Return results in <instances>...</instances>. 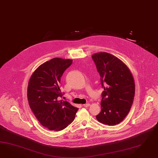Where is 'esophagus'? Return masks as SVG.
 Segmentation results:
<instances>
[{"label": "esophagus", "instance_id": "34e87169", "mask_svg": "<svg viewBox=\"0 0 158 158\" xmlns=\"http://www.w3.org/2000/svg\"><path fill=\"white\" fill-rule=\"evenodd\" d=\"M90 105V104L89 103H88V104H84L83 106H84V107H88V106H89Z\"/></svg>", "mask_w": 158, "mask_h": 158}]
</instances>
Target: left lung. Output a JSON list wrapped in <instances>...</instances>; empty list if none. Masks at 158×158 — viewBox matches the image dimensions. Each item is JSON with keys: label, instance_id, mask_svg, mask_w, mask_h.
<instances>
[{"label": "left lung", "instance_id": "left-lung-1", "mask_svg": "<svg viewBox=\"0 0 158 158\" xmlns=\"http://www.w3.org/2000/svg\"><path fill=\"white\" fill-rule=\"evenodd\" d=\"M92 58L104 88L101 112L96 118L104 124L116 125L125 118L133 104L134 77L127 65L113 55L101 52L94 54Z\"/></svg>", "mask_w": 158, "mask_h": 158}]
</instances>
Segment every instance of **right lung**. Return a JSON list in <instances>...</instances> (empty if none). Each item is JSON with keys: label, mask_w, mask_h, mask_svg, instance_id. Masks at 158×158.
Instances as JSON below:
<instances>
[{"label": "right lung", "mask_w": 158, "mask_h": 158, "mask_svg": "<svg viewBox=\"0 0 158 158\" xmlns=\"http://www.w3.org/2000/svg\"><path fill=\"white\" fill-rule=\"evenodd\" d=\"M73 60L54 58L40 65L28 81V104L38 120L50 131H61L73 122L78 109L62 97L60 83Z\"/></svg>", "instance_id": "obj_1"}]
</instances>
